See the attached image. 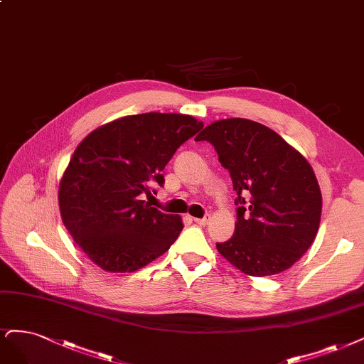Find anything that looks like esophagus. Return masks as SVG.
<instances>
[{
  "instance_id": "34e87169",
  "label": "esophagus",
  "mask_w": 364,
  "mask_h": 364,
  "mask_svg": "<svg viewBox=\"0 0 364 364\" xmlns=\"http://www.w3.org/2000/svg\"><path fill=\"white\" fill-rule=\"evenodd\" d=\"M197 224H200V225H206L209 221H210V215H205L203 218H193Z\"/></svg>"
}]
</instances>
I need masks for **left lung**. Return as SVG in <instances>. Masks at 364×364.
Segmentation results:
<instances>
[{"mask_svg": "<svg viewBox=\"0 0 364 364\" xmlns=\"http://www.w3.org/2000/svg\"><path fill=\"white\" fill-rule=\"evenodd\" d=\"M215 147L236 191L235 233L217 250L253 277L279 274L315 241L322 196L307 159L265 124L224 119L196 136Z\"/></svg>", "mask_w": 364, "mask_h": 364, "instance_id": "left-lung-1", "label": "left lung"}]
</instances>
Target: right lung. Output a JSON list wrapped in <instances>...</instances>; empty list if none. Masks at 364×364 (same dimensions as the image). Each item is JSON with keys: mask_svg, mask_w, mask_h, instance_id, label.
<instances>
[{"mask_svg": "<svg viewBox=\"0 0 364 364\" xmlns=\"http://www.w3.org/2000/svg\"><path fill=\"white\" fill-rule=\"evenodd\" d=\"M202 128L186 114L146 112L102 124L75 149L58 205L68 232L95 265L134 272L178 240L182 218L150 206L143 196L162 186L167 162Z\"/></svg>", "mask_w": 364, "mask_h": 364, "instance_id": "1", "label": "right lung"}]
</instances>
